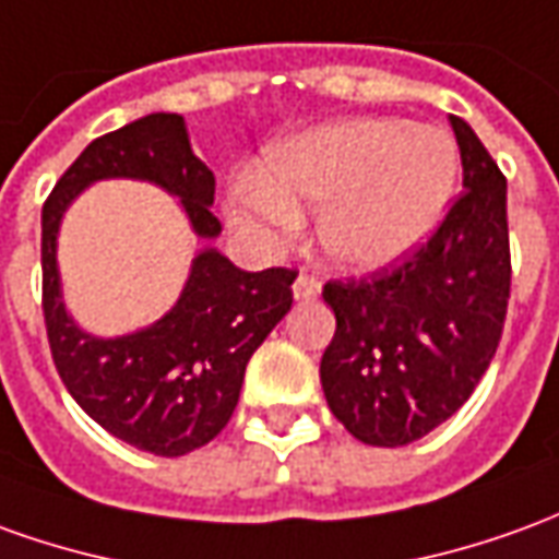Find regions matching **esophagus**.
Masks as SVG:
<instances>
[{
    "mask_svg": "<svg viewBox=\"0 0 559 559\" xmlns=\"http://www.w3.org/2000/svg\"><path fill=\"white\" fill-rule=\"evenodd\" d=\"M293 296L296 299H314V296H320V281L308 272H299V278L293 281Z\"/></svg>",
    "mask_w": 559,
    "mask_h": 559,
    "instance_id": "esophagus-1",
    "label": "esophagus"
}]
</instances>
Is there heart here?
Segmentation results:
<instances>
[{"mask_svg":"<svg viewBox=\"0 0 559 559\" xmlns=\"http://www.w3.org/2000/svg\"><path fill=\"white\" fill-rule=\"evenodd\" d=\"M460 171L454 139L400 117L342 120L269 147L263 171L233 185L226 212L260 248H281L299 209H318V241L342 269L374 272L439 226Z\"/></svg>","mask_w":559,"mask_h":559,"instance_id":"b5f03b06","label":"heart"}]
</instances>
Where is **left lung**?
Segmentation results:
<instances>
[{
  "instance_id": "8db88e82",
  "label": "left lung",
  "mask_w": 559,
  "mask_h": 559,
  "mask_svg": "<svg viewBox=\"0 0 559 559\" xmlns=\"http://www.w3.org/2000/svg\"><path fill=\"white\" fill-rule=\"evenodd\" d=\"M463 193L400 266L326 281L335 335L320 360L323 396L374 448L417 442L444 424L497 354L511 290L506 175L481 139L451 117Z\"/></svg>"
}]
</instances>
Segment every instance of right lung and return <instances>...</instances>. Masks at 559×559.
Here are the masks:
<instances>
[{"label":"right lung","mask_w":559,"mask_h":559,"mask_svg":"<svg viewBox=\"0 0 559 559\" xmlns=\"http://www.w3.org/2000/svg\"><path fill=\"white\" fill-rule=\"evenodd\" d=\"M103 178L154 181L181 199L199 239H217L214 175L190 151L185 117L159 111L93 139L41 209V308L66 390L120 442L157 456L190 454L229 424L245 366L290 311L296 269L245 272L205 248L181 299L154 326L120 338L84 333L62 306L57 233L69 202Z\"/></svg>","instance_id":"obj_1"}]
</instances>
